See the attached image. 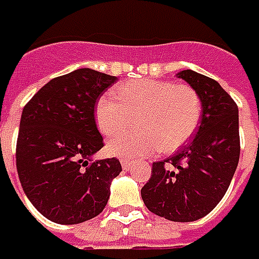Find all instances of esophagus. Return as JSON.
<instances>
[{"instance_id": "esophagus-1", "label": "esophagus", "mask_w": 259, "mask_h": 259, "mask_svg": "<svg viewBox=\"0 0 259 259\" xmlns=\"http://www.w3.org/2000/svg\"><path fill=\"white\" fill-rule=\"evenodd\" d=\"M121 166L124 170H130L131 166H133V163L130 162V160H125V159H121Z\"/></svg>"}]
</instances>
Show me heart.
<instances>
[{
    "label": "heart",
    "mask_w": 259,
    "mask_h": 259,
    "mask_svg": "<svg viewBox=\"0 0 259 259\" xmlns=\"http://www.w3.org/2000/svg\"><path fill=\"white\" fill-rule=\"evenodd\" d=\"M201 115L199 93L192 86L170 80L125 82L114 93H103L95 106V121L104 137L122 133L134 118L135 133L107 144L110 155L125 160L179 149L197 131Z\"/></svg>",
    "instance_id": "b5f03b06"
}]
</instances>
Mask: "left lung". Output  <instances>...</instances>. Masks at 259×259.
<instances>
[{
	"instance_id": "left-lung-1",
	"label": "left lung",
	"mask_w": 259,
	"mask_h": 259,
	"mask_svg": "<svg viewBox=\"0 0 259 259\" xmlns=\"http://www.w3.org/2000/svg\"><path fill=\"white\" fill-rule=\"evenodd\" d=\"M177 78L199 93L201 124L190 144L171 157L152 164V176L141 195L146 208L157 216L173 222H194L221 202L237 168L238 109L212 78L191 69L179 72Z\"/></svg>"
}]
</instances>
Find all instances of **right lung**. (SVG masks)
<instances>
[{
  "label": "right lung",
  "mask_w": 259,
  "mask_h": 259,
  "mask_svg": "<svg viewBox=\"0 0 259 259\" xmlns=\"http://www.w3.org/2000/svg\"><path fill=\"white\" fill-rule=\"evenodd\" d=\"M117 76L80 68L47 82L23 107L16 142L22 188L49 221L76 225L107 205L118 159L91 162L103 148L95 106Z\"/></svg>",
  "instance_id": "1"
}]
</instances>
